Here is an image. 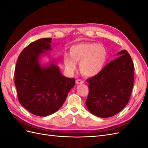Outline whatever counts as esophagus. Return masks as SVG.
Instances as JSON below:
<instances>
[{"label": "esophagus", "mask_w": 148, "mask_h": 148, "mask_svg": "<svg viewBox=\"0 0 148 148\" xmlns=\"http://www.w3.org/2000/svg\"><path fill=\"white\" fill-rule=\"evenodd\" d=\"M76 83H77V84H80L84 83V82L82 81V80H81V79H77L76 80Z\"/></svg>", "instance_id": "obj_1"}]
</instances>
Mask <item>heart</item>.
I'll return each instance as SVG.
<instances>
[{"label":"heart","mask_w":148,"mask_h":148,"mask_svg":"<svg viewBox=\"0 0 148 148\" xmlns=\"http://www.w3.org/2000/svg\"><path fill=\"white\" fill-rule=\"evenodd\" d=\"M70 53H65L63 60L65 68L73 71L79 62V69L87 77H95L102 70L107 59V52L101 44L83 42L70 48Z\"/></svg>","instance_id":"b5f03b06"}]
</instances>
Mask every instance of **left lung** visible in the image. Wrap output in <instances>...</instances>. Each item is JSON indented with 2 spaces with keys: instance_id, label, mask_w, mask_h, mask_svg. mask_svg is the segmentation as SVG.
<instances>
[{
  "instance_id": "1",
  "label": "left lung",
  "mask_w": 148,
  "mask_h": 148,
  "mask_svg": "<svg viewBox=\"0 0 148 148\" xmlns=\"http://www.w3.org/2000/svg\"><path fill=\"white\" fill-rule=\"evenodd\" d=\"M107 64L101 72L86 81L89 95L88 110L97 117L108 118L118 114L130 97L134 82V65L126 50Z\"/></svg>"
}]
</instances>
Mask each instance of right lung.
<instances>
[{
	"mask_svg": "<svg viewBox=\"0 0 148 148\" xmlns=\"http://www.w3.org/2000/svg\"><path fill=\"white\" fill-rule=\"evenodd\" d=\"M52 38H42L26 47L18 58L15 85L21 106L34 115L45 117L55 113L64 103L75 78L62 75L53 60L46 65L41 57L51 51Z\"/></svg>",
	"mask_w": 148,
	"mask_h": 148,
	"instance_id": "right-lung-1",
	"label": "right lung"
}]
</instances>
